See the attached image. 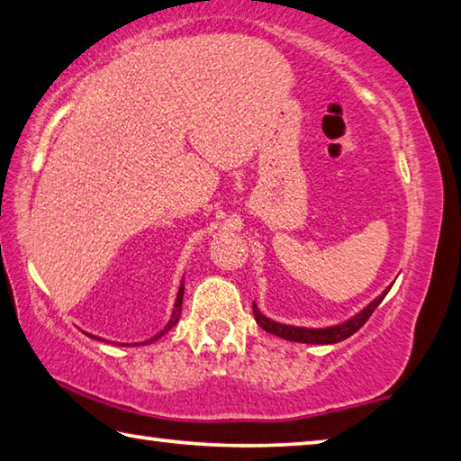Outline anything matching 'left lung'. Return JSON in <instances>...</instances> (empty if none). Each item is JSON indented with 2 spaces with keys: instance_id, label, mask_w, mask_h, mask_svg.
<instances>
[{
  "instance_id": "left-lung-1",
  "label": "left lung",
  "mask_w": 461,
  "mask_h": 461,
  "mask_svg": "<svg viewBox=\"0 0 461 461\" xmlns=\"http://www.w3.org/2000/svg\"><path fill=\"white\" fill-rule=\"evenodd\" d=\"M389 290L391 288L384 290L379 298H375L373 303L365 308V311H361L357 316L350 318V321L337 324V326H330V329H300V326L280 324V322L270 321V318H266L262 312L258 311L256 304H252V308H254L256 322L262 326L266 332L276 334V337L294 340V342H306V345H334V342L345 340L350 337V334H355L358 329H361V326L369 321V316L375 312V308L383 303V298L387 296Z\"/></svg>"
}]
</instances>
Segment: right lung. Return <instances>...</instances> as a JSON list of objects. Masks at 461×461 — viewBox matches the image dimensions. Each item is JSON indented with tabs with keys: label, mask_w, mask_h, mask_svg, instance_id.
Masks as SVG:
<instances>
[{
	"label": "right lung",
	"mask_w": 461,
	"mask_h": 461,
	"mask_svg": "<svg viewBox=\"0 0 461 461\" xmlns=\"http://www.w3.org/2000/svg\"><path fill=\"white\" fill-rule=\"evenodd\" d=\"M183 288H185V286H183V284H181V286H179V292H177V300H175V311H173V316H171V321H169V324H167V326H165V329H163L161 332H158V334H157V337H153V339H150V340H147V342H155L157 339H161V337H163V334H165L167 330H171V329H173V326L179 322V316H181V304H183ZM92 339H96V337H92Z\"/></svg>",
	"instance_id": "obj_1"
}]
</instances>
